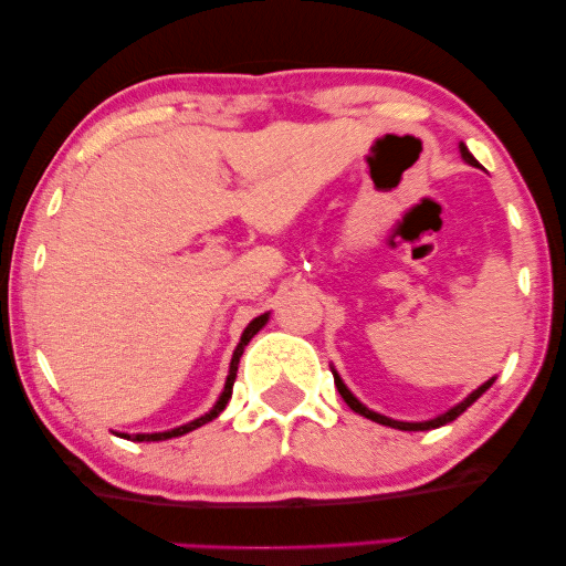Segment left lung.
<instances>
[{
  "instance_id": "left-lung-1",
  "label": "left lung",
  "mask_w": 566,
  "mask_h": 566,
  "mask_svg": "<svg viewBox=\"0 0 566 566\" xmlns=\"http://www.w3.org/2000/svg\"><path fill=\"white\" fill-rule=\"evenodd\" d=\"M460 153H462V158H464V163H469V165H474V167H479V163L474 160V155L467 150V146L464 143H460ZM333 379H335V387H338V391H340V396L345 399V403L353 408L355 413H359V416H365V418H369V420H375V423H381V426H389V428H399V430H430V428H440V426H444V423H450V420H454L457 416H462L469 406H472L479 396H482L491 384H494V379H489L486 384H482V387H479L476 391H472L467 396V399L462 401V403H457V406H452L450 411H444L442 416H438V418H430V420H423V423H403V420H394V418H387V416H381V413H375V411H369L367 406H363L359 403L355 396H353V391L345 387L343 384V379H340V375L338 371L333 369Z\"/></svg>"
}]
</instances>
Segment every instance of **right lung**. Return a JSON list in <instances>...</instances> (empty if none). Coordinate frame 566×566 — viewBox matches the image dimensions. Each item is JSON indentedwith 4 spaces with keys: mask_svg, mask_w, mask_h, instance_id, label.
Returning a JSON list of instances; mask_svg holds the SVG:
<instances>
[{
    "mask_svg": "<svg viewBox=\"0 0 566 566\" xmlns=\"http://www.w3.org/2000/svg\"><path fill=\"white\" fill-rule=\"evenodd\" d=\"M268 318H270V314H262V316H258V318H252V321L248 323V328L243 331V335H240V343H238L235 353H233V357H231V369H228V377H226V387H223V391H221V396H219V401L213 403V408H211L209 413H203L201 418L191 420V423H187V426H179V428L165 430V432H138V436H126V432H122V438H126V440H134V442H158V440H170V438L185 436V432H189V430H197V428H201L203 423H209V420H213V418H219V413L223 411L226 403H228V399H231V394H233V381H235V375H238V363H240V357H243L245 345L252 340V335H258V331L264 326V323H268Z\"/></svg>",
    "mask_w": 566,
    "mask_h": 566,
    "instance_id": "add662e5",
    "label": "right lung"
}]
</instances>
